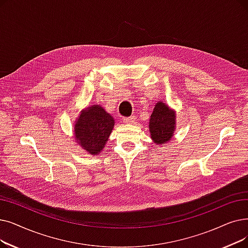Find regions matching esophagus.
Returning <instances> with one entry per match:
<instances>
[{
    "instance_id": "34e87169",
    "label": "esophagus",
    "mask_w": 248,
    "mask_h": 248,
    "mask_svg": "<svg viewBox=\"0 0 248 248\" xmlns=\"http://www.w3.org/2000/svg\"><path fill=\"white\" fill-rule=\"evenodd\" d=\"M123 121L124 124H134L136 122V116L132 115V116H128V117H124Z\"/></svg>"
}]
</instances>
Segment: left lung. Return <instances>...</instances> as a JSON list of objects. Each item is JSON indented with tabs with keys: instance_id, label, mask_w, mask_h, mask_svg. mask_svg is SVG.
I'll use <instances>...</instances> for the list:
<instances>
[{
	"instance_id": "left-lung-1",
	"label": "left lung",
	"mask_w": 248,
	"mask_h": 248,
	"mask_svg": "<svg viewBox=\"0 0 248 248\" xmlns=\"http://www.w3.org/2000/svg\"><path fill=\"white\" fill-rule=\"evenodd\" d=\"M151 138L156 144H166L173 136L175 128V115L162 102H158L150 118Z\"/></svg>"
}]
</instances>
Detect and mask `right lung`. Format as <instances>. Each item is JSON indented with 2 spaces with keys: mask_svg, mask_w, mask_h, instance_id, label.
<instances>
[{
  "mask_svg": "<svg viewBox=\"0 0 248 248\" xmlns=\"http://www.w3.org/2000/svg\"><path fill=\"white\" fill-rule=\"evenodd\" d=\"M114 121L101 106L93 105L80 114L75 125V139L88 153L101 152L112 131Z\"/></svg>",
  "mask_w": 248,
  "mask_h": 248,
  "instance_id": "right-lung-1",
  "label": "right lung"
}]
</instances>
